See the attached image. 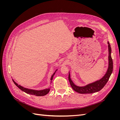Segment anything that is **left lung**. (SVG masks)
I'll return each instance as SVG.
<instances>
[{"label": "left lung", "instance_id": "obj_1", "mask_svg": "<svg viewBox=\"0 0 120 120\" xmlns=\"http://www.w3.org/2000/svg\"><path fill=\"white\" fill-rule=\"evenodd\" d=\"M107 43L108 45L109 52L108 67L106 74L99 80L89 83V84L84 86H79L76 85L72 81L71 77L70 71H69L68 80L70 82L71 88L79 94H92L100 91L106 85L112 73V69H113V64H112V60L111 56L112 50L111 45L109 41H108Z\"/></svg>", "mask_w": 120, "mask_h": 120}]
</instances>
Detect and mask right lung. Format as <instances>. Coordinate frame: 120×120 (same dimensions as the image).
<instances>
[{
  "instance_id": "right-lung-1",
  "label": "right lung",
  "mask_w": 120,
  "mask_h": 120,
  "mask_svg": "<svg viewBox=\"0 0 120 120\" xmlns=\"http://www.w3.org/2000/svg\"><path fill=\"white\" fill-rule=\"evenodd\" d=\"M57 69L55 71L54 73L53 74V75H52L51 78H50V80H51V82H50V85L52 82V79L53 78V76L55 74V73L56 72V71H57ZM12 81L15 84L18 88H19L20 90H21L22 91L25 92V93H26L27 94H30V95H34L36 96H43L46 95V94H48L49 92L50 91V87L48 89H43L42 90H33V89H28V88H24V87L21 86L19 85L15 81H14L13 79H12Z\"/></svg>"
}]
</instances>
